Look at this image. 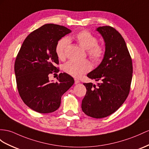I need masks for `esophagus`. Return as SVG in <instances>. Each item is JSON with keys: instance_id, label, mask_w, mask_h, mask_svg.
Returning a JSON list of instances; mask_svg holds the SVG:
<instances>
[{"instance_id": "34e87169", "label": "esophagus", "mask_w": 149, "mask_h": 149, "mask_svg": "<svg viewBox=\"0 0 149 149\" xmlns=\"http://www.w3.org/2000/svg\"><path fill=\"white\" fill-rule=\"evenodd\" d=\"M74 81H75V84H79V83L80 82V81H79V80H78V79H74Z\"/></svg>"}]
</instances>
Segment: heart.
I'll list each match as a JSON object with an SVG mask.
<instances>
[{
	"instance_id": "1",
	"label": "heart",
	"mask_w": 149,
	"mask_h": 149,
	"mask_svg": "<svg viewBox=\"0 0 149 149\" xmlns=\"http://www.w3.org/2000/svg\"><path fill=\"white\" fill-rule=\"evenodd\" d=\"M75 39L81 47L86 49L87 54L95 63L101 62L104 58L106 49L104 46L98 43V38L87 30L78 33ZM69 40L67 38H61L57 42L55 51L58 58L63 60L66 58V52L69 45ZM91 63L89 60H83L81 62L69 61L64 64L63 70L72 77L79 78L91 70Z\"/></svg>"
}]
</instances>
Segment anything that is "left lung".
<instances>
[{
    "instance_id": "8db88e82",
    "label": "left lung",
    "mask_w": 149,
    "mask_h": 149,
    "mask_svg": "<svg viewBox=\"0 0 149 149\" xmlns=\"http://www.w3.org/2000/svg\"><path fill=\"white\" fill-rule=\"evenodd\" d=\"M97 31L104 40L106 53L101 64L87 77L100 83L97 86L91 82L84 83L87 91L82 109L87 116L102 118L115 112L127 98L133 65L125 41L116 29L104 26Z\"/></svg>"
}]
</instances>
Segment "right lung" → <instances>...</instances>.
Instances as JSON below:
<instances>
[{"instance_id":"add662e5","label":"right lung","mask_w":149,"mask_h":149,"mask_svg":"<svg viewBox=\"0 0 149 149\" xmlns=\"http://www.w3.org/2000/svg\"><path fill=\"white\" fill-rule=\"evenodd\" d=\"M71 32L63 26L47 24L26 37L14 63L17 88L22 100L40 113L58 109L62 95L74 84L73 77L60 73L58 81L50 82L48 76L59 72L55 48L61 38Z\"/></svg>"}]
</instances>
